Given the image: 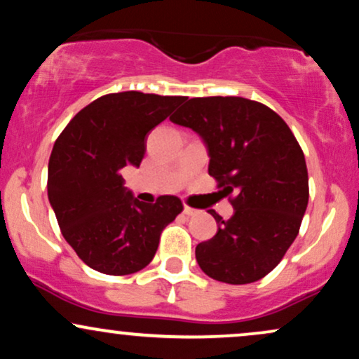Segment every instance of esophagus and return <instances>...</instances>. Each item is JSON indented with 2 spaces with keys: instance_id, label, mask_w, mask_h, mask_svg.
I'll list each match as a JSON object with an SVG mask.
<instances>
[{
  "instance_id": "obj_1",
  "label": "esophagus",
  "mask_w": 359,
  "mask_h": 359,
  "mask_svg": "<svg viewBox=\"0 0 359 359\" xmlns=\"http://www.w3.org/2000/svg\"><path fill=\"white\" fill-rule=\"evenodd\" d=\"M184 214L185 216H196V214H199V211L191 208V205H184Z\"/></svg>"
}]
</instances>
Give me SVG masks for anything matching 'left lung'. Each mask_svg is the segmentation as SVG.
I'll return each instance as SVG.
<instances>
[{
	"label": "left lung",
	"mask_w": 359,
	"mask_h": 359,
	"mask_svg": "<svg viewBox=\"0 0 359 359\" xmlns=\"http://www.w3.org/2000/svg\"><path fill=\"white\" fill-rule=\"evenodd\" d=\"M208 147L209 175L234 212L196 246L201 270L243 285L269 275L297 238L309 203L304 151L287 123L262 102L236 96L192 97L170 118Z\"/></svg>",
	"instance_id": "left-lung-1"
}]
</instances>
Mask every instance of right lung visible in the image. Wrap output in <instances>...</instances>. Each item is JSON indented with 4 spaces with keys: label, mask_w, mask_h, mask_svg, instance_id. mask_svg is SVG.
Instances as JSON below:
<instances>
[{
    "label": "right lung",
    "mask_w": 359,
    "mask_h": 359,
    "mask_svg": "<svg viewBox=\"0 0 359 359\" xmlns=\"http://www.w3.org/2000/svg\"><path fill=\"white\" fill-rule=\"evenodd\" d=\"M184 100L138 90L106 94L81 109L55 140L48 201L65 241L93 270L130 275L145 269L163 228L182 212L175 196L140 203L119 170L140 167L147 135Z\"/></svg>",
    "instance_id": "right-lung-1"
}]
</instances>
